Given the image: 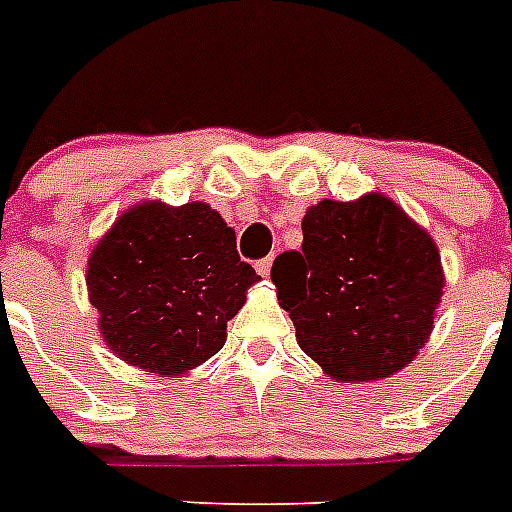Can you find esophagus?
Listing matches in <instances>:
<instances>
[{
    "mask_svg": "<svg viewBox=\"0 0 512 512\" xmlns=\"http://www.w3.org/2000/svg\"><path fill=\"white\" fill-rule=\"evenodd\" d=\"M255 268H257V273L262 275V278H268L270 268H273V257H265V260H260V262H257V265H255Z\"/></svg>",
    "mask_w": 512,
    "mask_h": 512,
    "instance_id": "1",
    "label": "esophagus"
}]
</instances>
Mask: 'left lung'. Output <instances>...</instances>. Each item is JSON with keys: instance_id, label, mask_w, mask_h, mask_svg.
<instances>
[{"instance_id": "1", "label": "left lung", "mask_w": 512, "mask_h": 512, "mask_svg": "<svg viewBox=\"0 0 512 512\" xmlns=\"http://www.w3.org/2000/svg\"><path fill=\"white\" fill-rule=\"evenodd\" d=\"M301 252L273 262L299 348L342 384L381 381L415 361L441 306V252L384 193L324 198L301 219Z\"/></svg>"}]
</instances>
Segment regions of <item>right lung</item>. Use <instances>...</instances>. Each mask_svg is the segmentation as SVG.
Wrapping results in <instances>:
<instances>
[{"instance_id": "1", "label": "right lung", "mask_w": 512, "mask_h": 512, "mask_svg": "<svg viewBox=\"0 0 512 512\" xmlns=\"http://www.w3.org/2000/svg\"><path fill=\"white\" fill-rule=\"evenodd\" d=\"M260 281L237 234L203 201H141L123 211L87 260L100 335L128 366L185 376L226 342V322Z\"/></svg>"}]
</instances>
